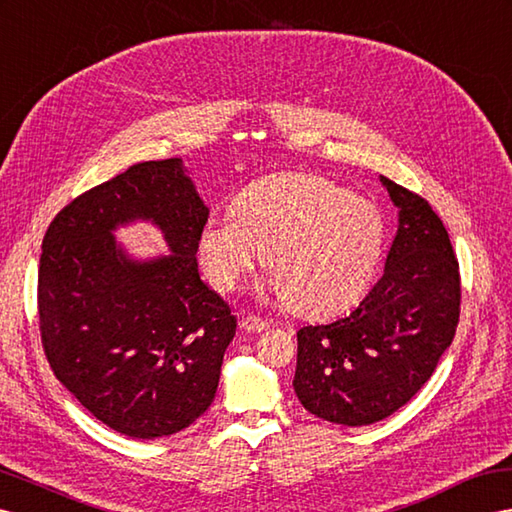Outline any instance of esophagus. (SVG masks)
Instances as JSON below:
<instances>
[{"label":"esophagus","instance_id":"34e87169","mask_svg":"<svg viewBox=\"0 0 512 512\" xmlns=\"http://www.w3.org/2000/svg\"><path fill=\"white\" fill-rule=\"evenodd\" d=\"M268 326L270 324L264 318L253 316V313H248V316L242 318V329L248 331V333H261V331H266Z\"/></svg>","mask_w":512,"mask_h":512}]
</instances>
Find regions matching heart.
<instances>
[{"mask_svg": "<svg viewBox=\"0 0 512 512\" xmlns=\"http://www.w3.org/2000/svg\"><path fill=\"white\" fill-rule=\"evenodd\" d=\"M385 218L372 201L313 173H279L235 196L199 233V259L220 292H233L266 255L268 292L305 318H329L368 292L385 251Z\"/></svg>", "mask_w": 512, "mask_h": 512, "instance_id": "b5f03b06", "label": "heart"}]
</instances>
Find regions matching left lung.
Returning <instances> with one entry per match:
<instances>
[{
    "label": "left lung",
    "instance_id": "1",
    "mask_svg": "<svg viewBox=\"0 0 512 512\" xmlns=\"http://www.w3.org/2000/svg\"><path fill=\"white\" fill-rule=\"evenodd\" d=\"M398 207L385 272L361 305L298 335L294 391L309 413L368 426L396 413L435 372L461 313L450 235L428 201L381 175Z\"/></svg>",
    "mask_w": 512,
    "mask_h": 512
}]
</instances>
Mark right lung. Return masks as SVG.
<instances>
[{
	"mask_svg": "<svg viewBox=\"0 0 512 512\" xmlns=\"http://www.w3.org/2000/svg\"><path fill=\"white\" fill-rule=\"evenodd\" d=\"M209 209L179 157L129 166L51 220L38 268V320L58 381L99 422L168 437L214 402L235 335L229 305L201 281ZM149 219L170 256L134 260L113 231Z\"/></svg>",
	"mask_w": 512,
	"mask_h": 512,
	"instance_id": "add662e5",
	"label": "right lung"
}]
</instances>
